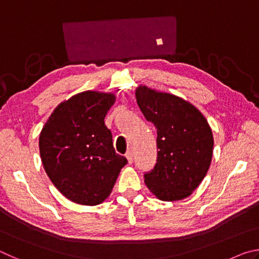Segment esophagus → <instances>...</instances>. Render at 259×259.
<instances>
[{"mask_svg": "<svg viewBox=\"0 0 259 259\" xmlns=\"http://www.w3.org/2000/svg\"><path fill=\"white\" fill-rule=\"evenodd\" d=\"M125 157H126V159H128V162H129V163H133V162H134V155H133V153H131L130 151H129V152H126Z\"/></svg>", "mask_w": 259, "mask_h": 259, "instance_id": "1", "label": "esophagus"}]
</instances>
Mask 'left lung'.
<instances>
[{"instance_id": "8db88e82", "label": "left lung", "mask_w": 259, "mask_h": 259, "mask_svg": "<svg viewBox=\"0 0 259 259\" xmlns=\"http://www.w3.org/2000/svg\"><path fill=\"white\" fill-rule=\"evenodd\" d=\"M136 99L147 121L156 128V163L145 172V184L162 201L190 196L208 172L213 137L198 108L177 96L140 85Z\"/></svg>"}]
</instances>
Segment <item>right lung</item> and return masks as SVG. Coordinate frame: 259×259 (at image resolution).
I'll return each mask as SVG.
<instances>
[{
  "instance_id": "obj_1",
  "label": "right lung",
  "mask_w": 259,
  "mask_h": 259,
  "mask_svg": "<svg viewBox=\"0 0 259 259\" xmlns=\"http://www.w3.org/2000/svg\"><path fill=\"white\" fill-rule=\"evenodd\" d=\"M114 102L112 94H77L56 107L41 131L38 145L46 172L72 202L102 203L128 162L115 153L104 122Z\"/></svg>"
}]
</instances>
